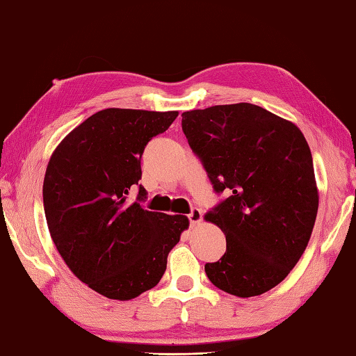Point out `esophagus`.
I'll return each instance as SVG.
<instances>
[{
    "instance_id": "esophagus-1",
    "label": "esophagus",
    "mask_w": 356,
    "mask_h": 356,
    "mask_svg": "<svg viewBox=\"0 0 356 356\" xmlns=\"http://www.w3.org/2000/svg\"><path fill=\"white\" fill-rule=\"evenodd\" d=\"M188 219H190L191 224H199V222L202 220V211L199 210V208H193L191 213L188 214Z\"/></svg>"
}]
</instances>
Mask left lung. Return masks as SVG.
<instances>
[{
    "label": "left lung",
    "instance_id": "8db88e82",
    "mask_svg": "<svg viewBox=\"0 0 356 356\" xmlns=\"http://www.w3.org/2000/svg\"><path fill=\"white\" fill-rule=\"evenodd\" d=\"M182 129L216 193L229 196L205 214L227 252L205 264L216 287L239 298L285 280L310 241L318 188L307 140L295 123L252 103L186 111Z\"/></svg>",
    "mask_w": 356,
    "mask_h": 356
}]
</instances>
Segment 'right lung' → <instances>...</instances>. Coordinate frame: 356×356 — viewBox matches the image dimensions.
Wrapping results in <instances>:
<instances>
[{"label":"right lung","mask_w":356,"mask_h":356,"mask_svg":"<svg viewBox=\"0 0 356 356\" xmlns=\"http://www.w3.org/2000/svg\"><path fill=\"white\" fill-rule=\"evenodd\" d=\"M177 115L99 111L63 138L47 163L43 204L51 238L72 273L109 299L129 301L156 287L190 225L186 216L148 211L128 200L142 179L145 146ZM143 199L138 185L137 200Z\"/></svg>","instance_id":"right-lung-1"}]
</instances>
